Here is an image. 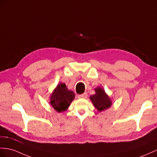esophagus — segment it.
<instances>
[{"label":"esophagus","instance_id":"obj_1","mask_svg":"<svg viewBox=\"0 0 157 157\" xmlns=\"http://www.w3.org/2000/svg\"><path fill=\"white\" fill-rule=\"evenodd\" d=\"M87 93H83L82 94L78 95V98L79 99H86V98H87Z\"/></svg>","mask_w":157,"mask_h":157}]
</instances>
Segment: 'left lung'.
I'll return each mask as SVG.
<instances>
[{
	"mask_svg": "<svg viewBox=\"0 0 157 157\" xmlns=\"http://www.w3.org/2000/svg\"><path fill=\"white\" fill-rule=\"evenodd\" d=\"M95 94L90 96V100L94 107L99 111L106 110L109 108L112 105V101L105 90L101 87H98L95 88Z\"/></svg>",
	"mask_w": 157,
	"mask_h": 157,
	"instance_id": "1",
	"label": "left lung"
}]
</instances>
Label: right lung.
<instances>
[{
    "label": "right lung",
    "instance_id": "obj_1",
    "mask_svg": "<svg viewBox=\"0 0 157 157\" xmlns=\"http://www.w3.org/2000/svg\"><path fill=\"white\" fill-rule=\"evenodd\" d=\"M75 98V94L69 90L64 83L58 84L50 95V103L52 107L60 113L65 111Z\"/></svg>",
    "mask_w": 157,
    "mask_h": 157
}]
</instances>
